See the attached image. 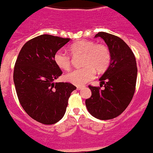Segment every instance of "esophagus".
<instances>
[{
	"label": "esophagus",
	"mask_w": 153,
	"mask_h": 153,
	"mask_svg": "<svg viewBox=\"0 0 153 153\" xmlns=\"http://www.w3.org/2000/svg\"><path fill=\"white\" fill-rule=\"evenodd\" d=\"M85 86H83V85H80V86H77V89L78 90H81V89H82L83 88H84Z\"/></svg>",
	"instance_id": "34e87169"
}]
</instances>
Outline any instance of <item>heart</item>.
<instances>
[{
  "instance_id": "obj_1",
  "label": "heart",
  "mask_w": 153,
  "mask_h": 153,
  "mask_svg": "<svg viewBox=\"0 0 153 153\" xmlns=\"http://www.w3.org/2000/svg\"><path fill=\"white\" fill-rule=\"evenodd\" d=\"M71 54H82L80 68L74 69L67 73L64 79L68 82L80 86L83 85L95 77L96 70L103 72L108 68L111 61L109 49L102 44H96L90 40H79L74 42L69 47ZM53 61L58 68L68 70L71 61L68 53L63 51H57L54 53Z\"/></svg>"
}]
</instances>
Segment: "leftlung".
<instances>
[{
	"label": "left lung",
	"mask_w": 153,
	"mask_h": 153,
	"mask_svg": "<svg viewBox=\"0 0 153 153\" xmlns=\"http://www.w3.org/2000/svg\"><path fill=\"white\" fill-rule=\"evenodd\" d=\"M111 56L110 66L100 79V87L88 85L92 92L85 106L92 116L110 120L122 114L131 101L135 91L138 68L134 53L123 39L110 33L100 32Z\"/></svg>",
	"instance_id": "8db88e82"
}]
</instances>
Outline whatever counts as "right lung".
<instances>
[{"label": "right lung", "instance_id": "1", "mask_svg": "<svg viewBox=\"0 0 153 153\" xmlns=\"http://www.w3.org/2000/svg\"><path fill=\"white\" fill-rule=\"evenodd\" d=\"M70 39L47 34L35 37L24 44L15 62L13 79L20 104L43 124L61 120L71 93L76 89L71 83L54 82L62 71L53 56Z\"/></svg>", "mask_w": 153, "mask_h": 153}]
</instances>
